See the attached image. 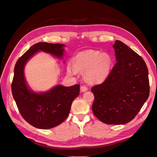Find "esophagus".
Returning a JSON list of instances; mask_svg holds the SVG:
<instances>
[{
  "label": "esophagus",
  "instance_id": "obj_1",
  "mask_svg": "<svg viewBox=\"0 0 157 157\" xmlns=\"http://www.w3.org/2000/svg\"><path fill=\"white\" fill-rule=\"evenodd\" d=\"M88 90V87L86 86H81V91L82 92H86Z\"/></svg>",
  "mask_w": 157,
  "mask_h": 157
}]
</instances>
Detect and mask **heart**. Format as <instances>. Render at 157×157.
Instances as JSON below:
<instances>
[{
    "label": "heart",
    "instance_id": "b5f03b06",
    "mask_svg": "<svg viewBox=\"0 0 157 157\" xmlns=\"http://www.w3.org/2000/svg\"><path fill=\"white\" fill-rule=\"evenodd\" d=\"M112 66V58L107 53H101L96 50H87L79 52L74 58V67L68 65L70 75L76 70L85 71V78L91 83H100L105 80L109 75Z\"/></svg>",
    "mask_w": 157,
    "mask_h": 157
}]
</instances>
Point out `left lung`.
<instances>
[{"instance_id":"left-lung-1","label":"left lung","mask_w":157,"mask_h":157,"mask_svg":"<svg viewBox=\"0 0 157 157\" xmlns=\"http://www.w3.org/2000/svg\"><path fill=\"white\" fill-rule=\"evenodd\" d=\"M113 48L117 63L105 80L92 88V109L106 124L122 125L134 119L148 98V70L141 56L124 43L116 40Z\"/></svg>"}]
</instances>
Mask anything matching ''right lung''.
Here are the masks:
<instances>
[{"mask_svg":"<svg viewBox=\"0 0 157 157\" xmlns=\"http://www.w3.org/2000/svg\"><path fill=\"white\" fill-rule=\"evenodd\" d=\"M64 44L38 42L28 49L15 65L11 84L12 94L22 117L31 125L47 129L57 126L67 117L72 102L79 94V85L69 87L56 86L44 93L38 94L26 84L23 69L26 62L40 51L57 57L63 55Z\"/></svg>","mask_w":157,"mask_h":157,"instance_id":"obj_1","label":"right lung"}]
</instances>
